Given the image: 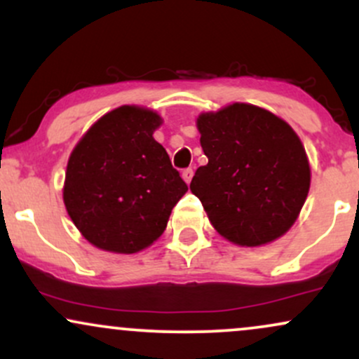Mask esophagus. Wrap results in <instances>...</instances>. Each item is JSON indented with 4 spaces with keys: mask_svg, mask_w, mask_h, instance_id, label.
I'll return each instance as SVG.
<instances>
[{
    "mask_svg": "<svg viewBox=\"0 0 359 359\" xmlns=\"http://www.w3.org/2000/svg\"><path fill=\"white\" fill-rule=\"evenodd\" d=\"M192 175H194V170H192V168H184V170H182V179H184L185 182H187V184H191Z\"/></svg>",
    "mask_w": 359,
    "mask_h": 359,
    "instance_id": "obj_1",
    "label": "esophagus"
}]
</instances>
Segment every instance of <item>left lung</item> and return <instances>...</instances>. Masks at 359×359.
I'll return each mask as SVG.
<instances>
[{
  "mask_svg": "<svg viewBox=\"0 0 359 359\" xmlns=\"http://www.w3.org/2000/svg\"><path fill=\"white\" fill-rule=\"evenodd\" d=\"M208 163L191 191L221 236L259 246L285 234L297 219L311 185L302 143L270 111L236 104L197 119Z\"/></svg>",
  "mask_w": 359,
  "mask_h": 359,
  "instance_id": "8db88e82",
  "label": "left lung"
}]
</instances>
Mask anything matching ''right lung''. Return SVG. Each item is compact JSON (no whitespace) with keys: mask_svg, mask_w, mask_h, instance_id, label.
Instances as JSON below:
<instances>
[{"mask_svg":"<svg viewBox=\"0 0 359 359\" xmlns=\"http://www.w3.org/2000/svg\"><path fill=\"white\" fill-rule=\"evenodd\" d=\"M160 116L121 106L89 128L67 163L64 203L89 243L113 253H137L167 228L187 192L165 148L155 142Z\"/></svg>","mask_w":359,"mask_h":359,"instance_id":"right-lung-1","label":"right lung"}]
</instances>
